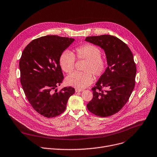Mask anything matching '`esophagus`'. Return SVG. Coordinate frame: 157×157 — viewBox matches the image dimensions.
<instances>
[{
	"mask_svg": "<svg viewBox=\"0 0 157 157\" xmlns=\"http://www.w3.org/2000/svg\"><path fill=\"white\" fill-rule=\"evenodd\" d=\"M83 91L82 90H79V89H76V90H75V91H76V93L81 92V91Z\"/></svg>",
	"mask_w": 157,
	"mask_h": 157,
	"instance_id": "esophagus-1",
	"label": "esophagus"
}]
</instances>
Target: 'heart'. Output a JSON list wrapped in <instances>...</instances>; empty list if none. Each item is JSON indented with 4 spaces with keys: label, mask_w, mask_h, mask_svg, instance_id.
I'll return each instance as SVG.
<instances>
[{
    "label": "heart",
    "mask_w": 157,
    "mask_h": 157,
    "mask_svg": "<svg viewBox=\"0 0 157 157\" xmlns=\"http://www.w3.org/2000/svg\"><path fill=\"white\" fill-rule=\"evenodd\" d=\"M101 56V51L91 44H85L76 48L75 56L78 59L86 60L82 68L84 72H74L70 74L66 78V84L79 90L90 86L93 81V76L91 73L95 76H100L106 69V61ZM59 62L64 72L69 73L75 67V56L68 50L64 51L59 56Z\"/></svg>",
    "instance_id": "1"
}]
</instances>
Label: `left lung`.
<instances>
[{
	"mask_svg": "<svg viewBox=\"0 0 157 157\" xmlns=\"http://www.w3.org/2000/svg\"><path fill=\"white\" fill-rule=\"evenodd\" d=\"M85 40L104 50L108 64L92 88L93 98L87 108L98 117L113 115L127 103L135 87L136 67L133 54L124 42L113 36H90Z\"/></svg>",
	"mask_w": 157,
	"mask_h": 157,
	"instance_id": "8db88e82",
	"label": "left lung"
}]
</instances>
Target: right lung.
<instances>
[{
    "mask_svg": "<svg viewBox=\"0 0 157 157\" xmlns=\"http://www.w3.org/2000/svg\"><path fill=\"white\" fill-rule=\"evenodd\" d=\"M74 41L58 36H42L31 41L22 53L19 68L23 90L34 110L45 117L61 115L75 93L70 86L56 89L64 79L59 56Z\"/></svg>",
    "mask_w": 157,
    "mask_h": 157,
    "instance_id": "add662e5",
    "label": "right lung"
}]
</instances>
